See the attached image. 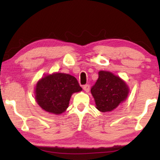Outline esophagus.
Masks as SVG:
<instances>
[{
	"label": "esophagus",
	"instance_id": "esophagus-1",
	"mask_svg": "<svg viewBox=\"0 0 160 160\" xmlns=\"http://www.w3.org/2000/svg\"><path fill=\"white\" fill-rule=\"evenodd\" d=\"M82 88H83L84 90H85L86 92H88L89 91V88H90V87H89V84H86V85H84L83 86H82Z\"/></svg>",
	"mask_w": 160,
	"mask_h": 160
}]
</instances>
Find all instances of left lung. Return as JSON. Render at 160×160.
Instances as JSON below:
<instances>
[{
    "mask_svg": "<svg viewBox=\"0 0 160 160\" xmlns=\"http://www.w3.org/2000/svg\"><path fill=\"white\" fill-rule=\"evenodd\" d=\"M96 108L102 112L111 111L127 98L128 88L123 80L108 71L98 72V79L92 86Z\"/></svg>",
    "mask_w": 160,
    "mask_h": 160,
    "instance_id": "8db88e82",
    "label": "left lung"
}]
</instances>
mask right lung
I'll return each instance as SVG.
<instances>
[{"label":"right lung","mask_w":160,"mask_h":160,"mask_svg":"<svg viewBox=\"0 0 160 160\" xmlns=\"http://www.w3.org/2000/svg\"><path fill=\"white\" fill-rule=\"evenodd\" d=\"M82 90L74 77L56 73L42 78L37 83L35 98L44 111L60 114L68 107L71 95Z\"/></svg>","instance_id":"right-lung-1"}]
</instances>
